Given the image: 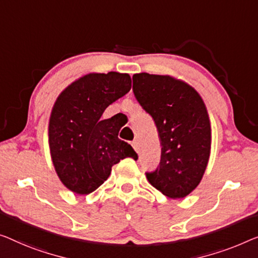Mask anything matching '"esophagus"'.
Returning <instances> with one entry per match:
<instances>
[{
    "label": "esophagus",
    "instance_id": "obj_1",
    "mask_svg": "<svg viewBox=\"0 0 258 258\" xmlns=\"http://www.w3.org/2000/svg\"><path fill=\"white\" fill-rule=\"evenodd\" d=\"M132 146H133V148L136 149V152H138L139 153V142H138V140H134L133 142H132Z\"/></svg>",
    "mask_w": 258,
    "mask_h": 258
}]
</instances>
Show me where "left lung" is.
Listing matches in <instances>:
<instances>
[{"instance_id": "1", "label": "left lung", "mask_w": 258, "mask_h": 258, "mask_svg": "<svg viewBox=\"0 0 258 258\" xmlns=\"http://www.w3.org/2000/svg\"><path fill=\"white\" fill-rule=\"evenodd\" d=\"M137 101L155 122L161 141L160 166L148 182L169 198L186 197L201 183L211 152L209 113L197 91L168 75H133Z\"/></svg>"}]
</instances>
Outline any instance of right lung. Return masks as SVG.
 Returning <instances> with one entry per match:
<instances>
[{"label":"right lung","instance_id":"right-lung-1","mask_svg":"<svg viewBox=\"0 0 258 258\" xmlns=\"http://www.w3.org/2000/svg\"><path fill=\"white\" fill-rule=\"evenodd\" d=\"M131 86L128 74L92 73L73 82L56 98L48 124L49 149L60 180L75 194L95 191L120 160L138 159L132 146L118 138L120 127L114 118H102Z\"/></svg>","mask_w":258,"mask_h":258}]
</instances>
